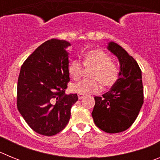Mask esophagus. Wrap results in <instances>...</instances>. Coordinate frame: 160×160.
I'll return each instance as SVG.
<instances>
[{
	"mask_svg": "<svg viewBox=\"0 0 160 160\" xmlns=\"http://www.w3.org/2000/svg\"><path fill=\"white\" fill-rule=\"evenodd\" d=\"M78 99H82L84 98V94H78Z\"/></svg>",
	"mask_w": 160,
	"mask_h": 160,
	"instance_id": "esophagus-1",
	"label": "esophagus"
}]
</instances>
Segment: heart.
Wrapping results in <instances>:
<instances>
[{"label": "heart", "mask_w": 160, "mask_h": 160, "mask_svg": "<svg viewBox=\"0 0 160 160\" xmlns=\"http://www.w3.org/2000/svg\"><path fill=\"white\" fill-rule=\"evenodd\" d=\"M83 66L86 69L92 68L89 73V78L91 79L72 84L70 89L73 92L82 94L96 93L100 90L98 83L103 87H111L118 79V66L111 60V56L102 49H91L87 52L82 58V64L78 60L70 62L68 71L73 80L81 78L83 73Z\"/></svg>", "instance_id": "obj_1"}]
</instances>
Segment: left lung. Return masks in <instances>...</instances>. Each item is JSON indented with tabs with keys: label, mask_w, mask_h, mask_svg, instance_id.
I'll return each instance as SVG.
<instances>
[{
	"label": "left lung",
	"mask_w": 160,
	"mask_h": 160,
	"mask_svg": "<svg viewBox=\"0 0 160 160\" xmlns=\"http://www.w3.org/2000/svg\"><path fill=\"white\" fill-rule=\"evenodd\" d=\"M108 49L119 61V77L110 91L102 97H94L92 117L99 129L113 134L126 131L132 125L144 97L142 72L136 61L114 42L109 43Z\"/></svg>",
	"instance_id": "1"
}]
</instances>
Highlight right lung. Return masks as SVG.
<instances>
[{"label":"right lung","instance_id":"right-lung-1","mask_svg":"<svg viewBox=\"0 0 160 160\" xmlns=\"http://www.w3.org/2000/svg\"><path fill=\"white\" fill-rule=\"evenodd\" d=\"M70 44L51 39L38 46L24 62L18 81L17 105L32 131L52 136L62 131L70 118L77 94H66L70 82L66 48Z\"/></svg>","mask_w":160,"mask_h":160}]
</instances>
